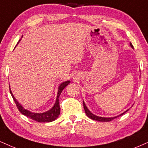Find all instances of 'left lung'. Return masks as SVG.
Masks as SVG:
<instances>
[{"label":"left lung","mask_w":148,"mask_h":148,"mask_svg":"<svg viewBox=\"0 0 148 148\" xmlns=\"http://www.w3.org/2000/svg\"><path fill=\"white\" fill-rule=\"evenodd\" d=\"M130 46L133 49V46H132V45L131 43H130ZM83 105H84V108L85 112H86V115L88 116L89 118L91 119L95 120V121H111L112 119H115L116 117H118V116L122 115V114H123L125 112H126L128 110H127L126 111H125V112L123 113H122V114H119V115H118L116 116H113V117H101V116H96V115H95L94 114H92V113L88 110V108L86 107V106L85 103L84 102V101H83Z\"/></svg>","instance_id":"obj_1"}]
</instances>
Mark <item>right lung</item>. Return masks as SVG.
<instances>
[{"label":"right lung","instance_id":"obj_1","mask_svg":"<svg viewBox=\"0 0 148 148\" xmlns=\"http://www.w3.org/2000/svg\"><path fill=\"white\" fill-rule=\"evenodd\" d=\"M20 41H21V40H20L19 42ZM69 84H70V81H66L62 83L59 86V87H58L57 98H56V101L55 102L52 108H51L49 110L43 113L32 112L29 110H27V109L24 108L17 101V100L16 99V98L14 97V95L12 94V90H11L10 88V90L13 99H14V101H15L16 106H17L18 109L19 110V111L22 113V114L27 116V117L32 119L33 120H35V121L38 122H45H45H51L53 121H54V120H56V119L58 117V116L60 115V108L59 97L60 96V94H61L62 91L63 90V89L67 85Z\"/></svg>","mask_w":148,"mask_h":148}]
</instances>
